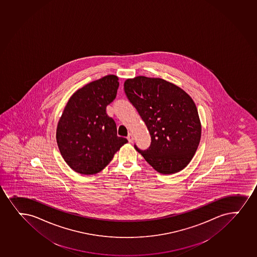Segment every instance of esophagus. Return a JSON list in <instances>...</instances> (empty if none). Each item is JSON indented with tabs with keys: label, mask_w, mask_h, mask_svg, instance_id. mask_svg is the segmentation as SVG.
I'll return each instance as SVG.
<instances>
[{
	"label": "esophagus",
	"mask_w": 257,
	"mask_h": 257,
	"mask_svg": "<svg viewBox=\"0 0 257 257\" xmlns=\"http://www.w3.org/2000/svg\"><path fill=\"white\" fill-rule=\"evenodd\" d=\"M127 139H128V141L130 143H133V140H134V138H133V135L132 133H129L128 134V136H127Z\"/></svg>",
	"instance_id": "34e87169"
}]
</instances>
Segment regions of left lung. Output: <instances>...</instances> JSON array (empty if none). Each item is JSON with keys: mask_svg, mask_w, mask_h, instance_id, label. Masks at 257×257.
<instances>
[{"mask_svg": "<svg viewBox=\"0 0 257 257\" xmlns=\"http://www.w3.org/2000/svg\"><path fill=\"white\" fill-rule=\"evenodd\" d=\"M128 100L145 121L151 143L145 161L163 175L187 166L199 146L201 124L193 99L178 86L161 78L137 76L124 83Z\"/></svg>", "mask_w": 257, "mask_h": 257, "instance_id": "1", "label": "left lung"}]
</instances>
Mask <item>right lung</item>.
<instances>
[{
    "label": "right lung",
    "mask_w": 257,
    "mask_h": 257,
    "mask_svg": "<svg viewBox=\"0 0 257 257\" xmlns=\"http://www.w3.org/2000/svg\"><path fill=\"white\" fill-rule=\"evenodd\" d=\"M108 75L75 92L57 127V143L67 164L82 175H94L108 164L126 139L117 136L114 120L106 114L119 82Z\"/></svg>",
    "instance_id": "add662e5"
}]
</instances>
